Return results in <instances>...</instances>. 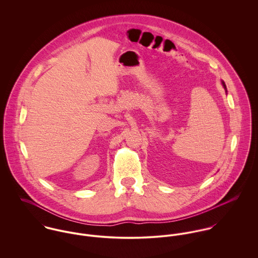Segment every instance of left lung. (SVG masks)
Returning a JSON list of instances; mask_svg holds the SVG:
<instances>
[{
  "mask_svg": "<svg viewBox=\"0 0 258 258\" xmlns=\"http://www.w3.org/2000/svg\"><path fill=\"white\" fill-rule=\"evenodd\" d=\"M221 84H222V86H223V88L225 89V91L227 92V90H226V86H225V84H224V82L223 81H221Z\"/></svg>",
  "mask_w": 258,
  "mask_h": 258,
  "instance_id": "obj_1",
  "label": "left lung"
}]
</instances>
